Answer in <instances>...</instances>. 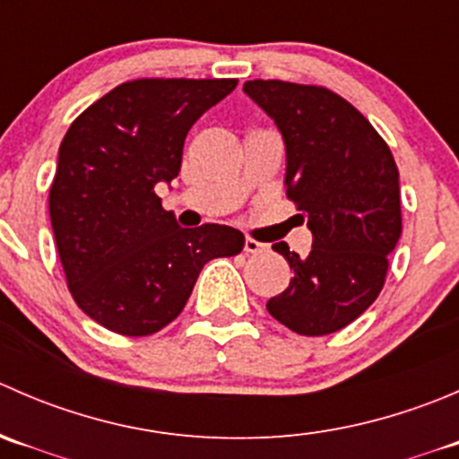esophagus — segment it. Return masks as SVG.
Returning <instances> with one entry per match:
<instances>
[{"mask_svg":"<svg viewBox=\"0 0 459 459\" xmlns=\"http://www.w3.org/2000/svg\"><path fill=\"white\" fill-rule=\"evenodd\" d=\"M244 251L251 253V255H257V253L266 251V244L257 242V239H253V238H247V242H244Z\"/></svg>","mask_w":459,"mask_h":459,"instance_id":"34e87169","label":"esophagus"}]
</instances>
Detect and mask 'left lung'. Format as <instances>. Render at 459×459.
Returning <instances> with one entry per match:
<instances>
[{"label": "left lung", "instance_id": "8db88e82", "mask_svg": "<svg viewBox=\"0 0 459 459\" xmlns=\"http://www.w3.org/2000/svg\"><path fill=\"white\" fill-rule=\"evenodd\" d=\"M244 92L266 110L286 143V195L308 217L313 248L299 257L268 313L299 335L349 326L377 299L402 235L400 173L388 143L353 104L324 86L253 80Z\"/></svg>", "mask_w": 459, "mask_h": 459}]
</instances>
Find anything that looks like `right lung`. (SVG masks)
Wrapping results in <instances>:
<instances>
[{
  "mask_svg": "<svg viewBox=\"0 0 459 459\" xmlns=\"http://www.w3.org/2000/svg\"><path fill=\"white\" fill-rule=\"evenodd\" d=\"M238 80H133L71 124L48 191L68 290L108 331L143 337L186 307L204 264L242 253L230 226L179 229L155 186L178 178L193 124Z\"/></svg>",
  "mask_w": 459,
  "mask_h": 459,
  "instance_id": "right-lung-1",
  "label": "right lung"
}]
</instances>
